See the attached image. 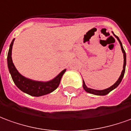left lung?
<instances>
[{
    "label": "left lung",
    "mask_w": 131,
    "mask_h": 131,
    "mask_svg": "<svg viewBox=\"0 0 131 131\" xmlns=\"http://www.w3.org/2000/svg\"><path fill=\"white\" fill-rule=\"evenodd\" d=\"M112 34L114 35V37L116 39H117V40L118 41V42L120 43V46L121 48V51H122V52L123 53V70H122V72H121V74L120 77L118 78V80L116 82H115L114 85L111 86L110 88H106V89H104V90H94V89H92V88H88L86 85H85V81L84 80H82V83H83V88H84V90H85L88 93H90L92 94H94V95H100V96H104V95H106V94H108L111 91H112L113 90H114L115 88H116L119 85V84L121 82V80H122V79H123V76H124V73H125V70H126V52H125V51H124V49H123V45H122V43H121V41L119 39V38L116 35H115L114 33L112 31Z\"/></svg>",
    "instance_id": "left-lung-1"
}]
</instances>
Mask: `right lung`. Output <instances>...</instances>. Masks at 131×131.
<instances>
[{"instance_id": "add662e5", "label": "right lung", "mask_w": 131, "mask_h": 131, "mask_svg": "<svg viewBox=\"0 0 131 131\" xmlns=\"http://www.w3.org/2000/svg\"><path fill=\"white\" fill-rule=\"evenodd\" d=\"M14 41H12L8 53V67L14 83L21 91L34 97H40L51 93L58 88L61 82V79L66 69H64L53 79L49 81H37L27 78L21 75L17 70L12 60V49Z\"/></svg>"}]
</instances>
